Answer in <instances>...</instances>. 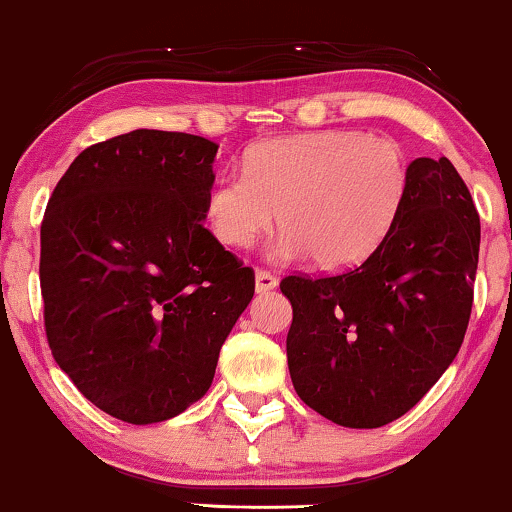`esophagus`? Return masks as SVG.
Returning a JSON list of instances; mask_svg holds the SVG:
<instances>
[{"instance_id": "esophagus-1", "label": "esophagus", "mask_w": 512, "mask_h": 512, "mask_svg": "<svg viewBox=\"0 0 512 512\" xmlns=\"http://www.w3.org/2000/svg\"><path fill=\"white\" fill-rule=\"evenodd\" d=\"M277 277L270 275L268 270H256V293H268L277 289Z\"/></svg>"}]
</instances>
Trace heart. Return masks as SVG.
Segmentation results:
<instances>
[{
	"label": "heart",
	"instance_id": "heart-1",
	"mask_svg": "<svg viewBox=\"0 0 512 512\" xmlns=\"http://www.w3.org/2000/svg\"><path fill=\"white\" fill-rule=\"evenodd\" d=\"M408 163L394 139L324 130L272 139L247 158V172L212 188L207 219L230 249H249L279 212L272 256L340 270L373 251L401 209Z\"/></svg>",
	"mask_w": 512,
	"mask_h": 512
}]
</instances>
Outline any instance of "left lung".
<instances>
[{
	"label": "left lung",
	"mask_w": 512,
	"mask_h": 512,
	"mask_svg": "<svg viewBox=\"0 0 512 512\" xmlns=\"http://www.w3.org/2000/svg\"><path fill=\"white\" fill-rule=\"evenodd\" d=\"M480 219L447 158H417L382 242L335 277H286V359L300 401L377 429L422 401L464 342Z\"/></svg>",
	"instance_id": "8db88e82"
}]
</instances>
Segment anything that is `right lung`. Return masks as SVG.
Wrapping results in <instances>:
<instances>
[{
    "instance_id": "add662e5",
    "label": "right lung",
    "mask_w": 512,
    "mask_h": 512,
    "mask_svg": "<svg viewBox=\"0 0 512 512\" xmlns=\"http://www.w3.org/2000/svg\"><path fill=\"white\" fill-rule=\"evenodd\" d=\"M216 151L198 135L132 130L81 151L48 200V345L90 403L128 424L205 396L254 298V270L202 223Z\"/></svg>"
}]
</instances>
